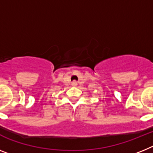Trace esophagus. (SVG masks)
<instances>
[{
	"label": "esophagus",
	"instance_id": "34e87169",
	"mask_svg": "<svg viewBox=\"0 0 153 153\" xmlns=\"http://www.w3.org/2000/svg\"><path fill=\"white\" fill-rule=\"evenodd\" d=\"M72 85H77L76 81H74V82H72Z\"/></svg>",
	"mask_w": 153,
	"mask_h": 153
}]
</instances>
